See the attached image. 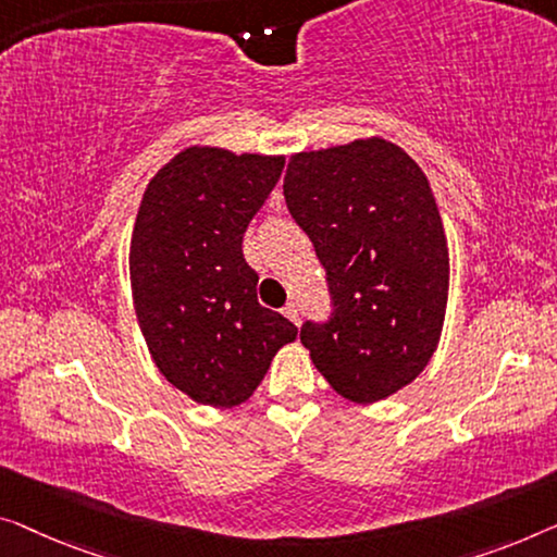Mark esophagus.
<instances>
[{"label": "esophagus", "instance_id": "1", "mask_svg": "<svg viewBox=\"0 0 557 557\" xmlns=\"http://www.w3.org/2000/svg\"><path fill=\"white\" fill-rule=\"evenodd\" d=\"M282 314H285L289 322H295V325H300V310H297L295 302H287L285 307H282Z\"/></svg>", "mask_w": 557, "mask_h": 557}]
</instances>
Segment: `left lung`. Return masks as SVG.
<instances>
[{
    "instance_id": "8db88e82",
    "label": "left lung",
    "mask_w": 557,
    "mask_h": 557,
    "mask_svg": "<svg viewBox=\"0 0 557 557\" xmlns=\"http://www.w3.org/2000/svg\"><path fill=\"white\" fill-rule=\"evenodd\" d=\"M285 202L327 272L332 314L300 330L314 368L352 403L410 385L443 332L447 239L418 162L383 137L289 157Z\"/></svg>"
}]
</instances>
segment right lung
Listing matches in <instances>:
<instances>
[{
    "instance_id": "1",
    "label": "right lung",
    "mask_w": 557,
    "mask_h": 557,
    "mask_svg": "<svg viewBox=\"0 0 557 557\" xmlns=\"http://www.w3.org/2000/svg\"><path fill=\"white\" fill-rule=\"evenodd\" d=\"M285 157L187 147L149 180L129 245L135 312L157 370L195 403L235 408L297 327L257 302L243 235Z\"/></svg>"
}]
</instances>
